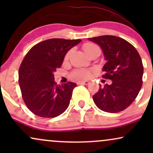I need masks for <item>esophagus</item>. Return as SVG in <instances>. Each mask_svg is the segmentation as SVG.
Returning <instances> with one entry per match:
<instances>
[{"instance_id": "1", "label": "esophagus", "mask_w": 153, "mask_h": 153, "mask_svg": "<svg viewBox=\"0 0 153 153\" xmlns=\"http://www.w3.org/2000/svg\"><path fill=\"white\" fill-rule=\"evenodd\" d=\"M78 84H81V85H88V81H80L78 82Z\"/></svg>"}]
</instances>
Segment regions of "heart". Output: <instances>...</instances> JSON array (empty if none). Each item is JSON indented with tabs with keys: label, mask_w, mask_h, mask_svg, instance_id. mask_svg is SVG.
I'll use <instances>...</instances> for the list:
<instances>
[{
	"label": "heart",
	"mask_w": 153,
	"mask_h": 153,
	"mask_svg": "<svg viewBox=\"0 0 153 153\" xmlns=\"http://www.w3.org/2000/svg\"><path fill=\"white\" fill-rule=\"evenodd\" d=\"M83 50L87 54H89L91 52H94V51H96V50L100 51L99 47L93 43L85 44V45H83ZM71 51H70V52H68V53H67L65 56V59H68L69 58L70 55H71ZM74 75L78 78L88 79L90 78L91 76V71H88V70H79V71H77L76 72H75Z\"/></svg>",
	"instance_id": "1"
}]
</instances>
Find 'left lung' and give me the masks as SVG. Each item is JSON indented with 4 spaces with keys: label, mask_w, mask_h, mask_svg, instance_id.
Here are the masks:
<instances>
[{
    "label": "left lung",
    "mask_w": 153,
    "mask_h": 153,
    "mask_svg": "<svg viewBox=\"0 0 153 153\" xmlns=\"http://www.w3.org/2000/svg\"><path fill=\"white\" fill-rule=\"evenodd\" d=\"M102 50L106 64L103 78L110 79L111 85H100L93 96L99 109L117 113L127 108L134 101L143 85V65L136 49L124 39L111 35L88 38Z\"/></svg>",
    "instance_id": "8db88e82"
}]
</instances>
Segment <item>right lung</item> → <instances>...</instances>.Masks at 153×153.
<instances>
[{"mask_svg":"<svg viewBox=\"0 0 153 153\" xmlns=\"http://www.w3.org/2000/svg\"><path fill=\"white\" fill-rule=\"evenodd\" d=\"M81 39H50L34 45L23 59L19 71L22 98L29 110L39 117L53 118L68 108L76 83L59 85L54 73L65 56Z\"/></svg>","mask_w":153,"mask_h":153,"instance_id":"obj_1","label":"right lung"}]
</instances>
